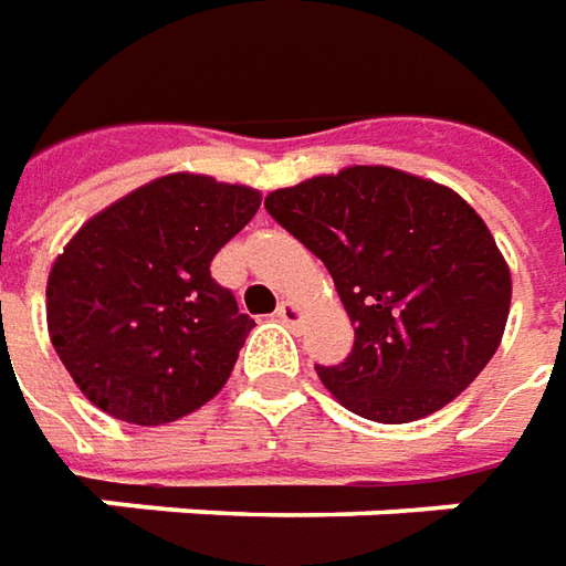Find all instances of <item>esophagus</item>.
<instances>
[{
  "label": "esophagus",
  "instance_id": "esophagus-1",
  "mask_svg": "<svg viewBox=\"0 0 566 566\" xmlns=\"http://www.w3.org/2000/svg\"><path fill=\"white\" fill-rule=\"evenodd\" d=\"M275 313H279V319L287 322V325H297V322L303 319V310H301V303H297V301H282V303H279V310H275Z\"/></svg>",
  "mask_w": 566,
  "mask_h": 566
}]
</instances>
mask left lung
<instances>
[{
  "mask_svg": "<svg viewBox=\"0 0 566 566\" xmlns=\"http://www.w3.org/2000/svg\"><path fill=\"white\" fill-rule=\"evenodd\" d=\"M265 209L325 263L350 316V357L316 366L350 413L391 426L429 417L495 357L511 269L451 187L391 166H347L272 190Z\"/></svg>",
  "mask_w": 566,
  "mask_h": 566,
  "instance_id": "8db88e82",
  "label": "left lung"
}]
</instances>
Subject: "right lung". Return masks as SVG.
<instances>
[{
    "label": "right lung",
    "mask_w": 566,
    "mask_h": 566,
    "mask_svg": "<svg viewBox=\"0 0 566 566\" xmlns=\"http://www.w3.org/2000/svg\"><path fill=\"white\" fill-rule=\"evenodd\" d=\"M260 203L253 187L175 171L77 228L50 269L46 325L90 403L163 426L222 391L256 322L209 263Z\"/></svg>",
    "instance_id": "add662e5"
}]
</instances>
